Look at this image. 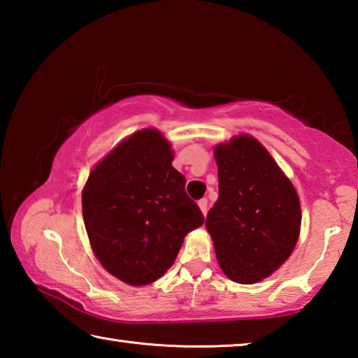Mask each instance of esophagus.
<instances>
[{
  "label": "esophagus",
  "mask_w": 358,
  "mask_h": 358,
  "mask_svg": "<svg viewBox=\"0 0 358 358\" xmlns=\"http://www.w3.org/2000/svg\"><path fill=\"white\" fill-rule=\"evenodd\" d=\"M197 205H199V208H201V211L203 213V216L207 215V208H208V201H207V199H201V201L197 202Z\"/></svg>",
  "instance_id": "34e87169"
}]
</instances>
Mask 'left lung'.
Listing matches in <instances>:
<instances>
[{
  "label": "left lung",
  "mask_w": 358,
  "mask_h": 358,
  "mask_svg": "<svg viewBox=\"0 0 358 358\" xmlns=\"http://www.w3.org/2000/svg\"><path fill=\"white\" fill-rule=\"evenodd\" d=\"M213 155L220 197L205 227L217 264L235 282H259L286 262L299 241V194L268 150L250 134L217 143Z\"/></svg>",
  "instance_id": "obj_1"
}]
</instances>
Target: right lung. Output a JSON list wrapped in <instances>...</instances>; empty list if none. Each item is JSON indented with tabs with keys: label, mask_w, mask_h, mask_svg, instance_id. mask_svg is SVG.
<instances>
[{
	"label": "right lung",
	"mask_w": 358,
	"mask_h": 358,
	"mask_svg": "<svg viewBox=\"0 0 358 358\" xmlns=\"http://www.w3.org/2000/svg\"><path fill=\"white\" fill-rule=\"evenodd\" d=\"M171 142L155 128L121 141L90 172L83 222L101 265L129 286H147L173 265L203 215L172 166Z\"/></svg>",
	"instance_id": "right-lung-1"
}]
</instances>
